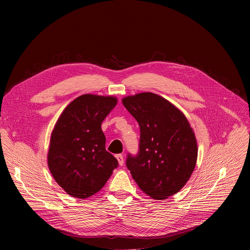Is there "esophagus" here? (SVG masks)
Masks as SVG:
<instances>
[{
    "label": "esophagus",
    "instance_id": "esophagus-1",
    "mask_svg": "<svg viewBox=\"0 0 250 250\" xmlns=\"http://www.w3.org/2000/svg\"><path fill=\"white\" fill-rule=\"evenodd\" d=\"M116 157H117V159H118V161H119V164H120L121 166H123V165H124V163H125L124 156H123L122 154H118Z\"/></svg>",
    "mask_w": 250,
    "mask_h": 250
}]
</instances>
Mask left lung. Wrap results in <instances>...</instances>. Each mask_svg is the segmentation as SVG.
I'll return each mask as SVG.
<instances>
[{
  "instance_id": "left-lung-1",
  "label": "left lung",
  "mask_w": 250,
  "mask_h": 250,
  "mask_svg": "<svg viewBox=\"0 0 250 250\" xmlns=\"http://www.w3.org/2000/svg\"><path fill=\"white\" fill-rule=\"evenodd\" d=\"M140 127L138 152L127 154L126 167L138 187L156 200L179 192L197 162L193 129L182 112L153 93L123 99Z\"/></svg>"
}]
</instances>
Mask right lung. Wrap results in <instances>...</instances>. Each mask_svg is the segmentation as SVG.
<instances>
[{
  "label": "right lung",
  "mask_w": 250,
  "mask_h": 250,
  "mask_svg": "<svg viewBox=\"0 0 250 250\" xmlns=\"http://www.w3.org/2000/svg\"><path fill=\"white\" fill-rule=\"evenodd\" d=\"M117 104L115 97L82 95L71 102L51 134L48 167L70 196L86 199L99 192L119 166L105 150L101 125Z\"/></svg>",
  "instance_id": "obj_1"
}]
</instances>
